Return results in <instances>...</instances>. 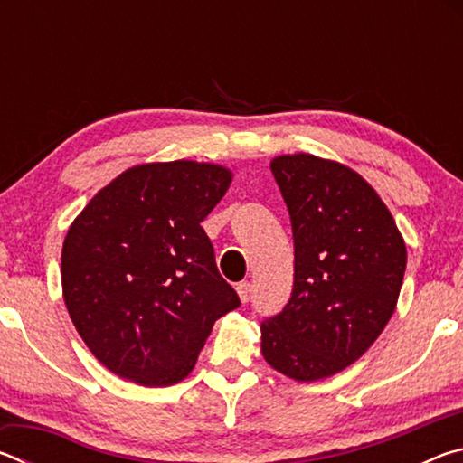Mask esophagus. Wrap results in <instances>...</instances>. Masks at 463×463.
Listing matches in <instances>:
<instances>
[{"label": "esophagus", "mask_w": 463, "mask_h": 463, "mask_svg": "<svg viewBox=\"0 0 463 463\" xmlns=\"http://www.w3.org/2000/svg\"><path fill=\"white\" fill-rule=\"evenodd\" d=\"M237 292H239L241 302L247 304L249 298H250V284H249V281H241V284L237 286Z\"/></svg>", "instance_id": "1"}]
</instances>
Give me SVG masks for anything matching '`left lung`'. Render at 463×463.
<instances>
[{"instance_id":"obj_1","label":"left lung","mask_w":463,"mask_h":463,"mask_svg":"<svg viewBox=\"0 0 463 463\" xmlns=\"http://www.w3.org/2000/svg\"><path fill=\"white\" fill-rule=\"evenodd\" d=\"M271 174L294 234V288L261 323L265 362L315 382L357 362L394 315L406 247L373 187L341 163L284 155Z\"/></svg>"}]
</instances>
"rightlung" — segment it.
Returning <instances> with one entry per match:
<instances>
[{
  "label": "right lung",
  "mask_w": 463,
  "mask_h": 463,
  "mask_svg": "<svg viewBox=\"0 0 463 463\" xmlns=\"http://www.w3.org/2000/svg\"><path fill=\"white\" fill-rule=\"evenodd\" d=\"M231 179L210 163L138 165L71 224L62 296L77 333L109 372L140 386L182 382L213 325L239 308L200 226Z\"/></svg>",
  "instance_id": "right-lung-1"
}]
</instances>
